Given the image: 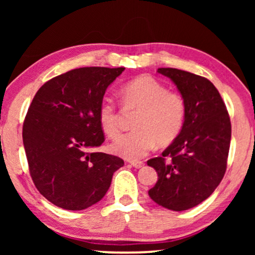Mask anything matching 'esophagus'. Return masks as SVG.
<instances>
[{"label":"esophagus","mask_w":255,"mask_h":255,"mask_svg":"<svg viewBox=\"0 0 255 255\" xmlns=\"http://www.w3.org/2000/svg\"><path fill=\"white\" fill-rule=\"evenodd\" d=\"M131 165L134 167V168H141V167L145 166V163L142 161H132Z\"/></svg>","instance_id":"1"}]
</instances>
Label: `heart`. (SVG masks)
Instances as JSON below:
<instances>
[{
	"label": "heart",
	"instance_id": "heart-1",
	"mask_svg": "<svg viewBox=\"0 0 255 255\" xmlns=\"http://www.w3.org/2000/svg\"><path fill=\"white\" fill-rule=\"evenodd\" d=\"M121 99L125 109L138 113L133 120L134 130L121 135L111 145L115 154L138 160L156 144L165 147L179 137L186 118V102L181 94L168 90L152 76L140 75L122 87ZM99 122L107 137L114 139L120 133V113L111 99L101 102Z\"/></svg>",
	"mask_w": 255,
	"mask_h": 255
}]
</instances>
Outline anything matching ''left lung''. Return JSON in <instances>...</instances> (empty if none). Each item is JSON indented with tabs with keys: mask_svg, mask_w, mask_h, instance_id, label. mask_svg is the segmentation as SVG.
I'll return each mask as SVG.
<instances>
[{
	"mask_svg": "<svg viewBox=\"0 0 255 255\" xmlns=\"http://www.w3.org/2000/svg\"><path fill=\"white\" fill-rule=\"evenodd\" d=\"M175 83L186 102L182 131L147 165L158 173L149 197L161 207L183 211L202 203L224 176L231 122L221 94L203 76L176 68H158Z\"/></svg>",
	"mask_w": 255,
	"mask_h": 255,
	"instance_id": "left-lung-1",
	"label": "left lung"
}]
</instances>
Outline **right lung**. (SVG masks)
<instances>
[{
	"label": "right lung",
	"instance_id": "right-lung-1",
	"mask_svg": "<svg viewBox=\"0 0 255 255\" xmlns=\"http://www.w3.org/2000/svg\"><path fill=\"white\" fill-rule=\"evenodd\" d=\"M124 67L72 69L44 83L24 120L23 144L38 191L66 210H83L103 198L124 161L95 152L104 134L99 108Z\"/></svg>",
	"mask_w": 255,
	"mask_h": 255
}]
</instances>
